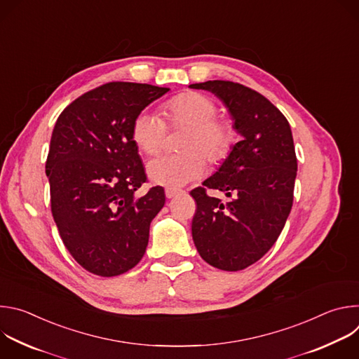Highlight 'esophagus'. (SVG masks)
Masks as SVG:
<instances>
[{
  "mask_svg": "<svg viewBox=\"0 0 359 359\" xmlns=\"http://www.w3.org/2000/svg\"><path fill=\"white\" fill-rule=\"evenodd\" d=\"M165 193H166V197H168V198H173V197H176V196L183 194L184 191L180 190V189H166Z\"/></svg>",
  "mask_w": 359,
  "mask_h": 359,
  "instance_id": "34e87169",
  "label": "esophagus"
}]
</instances>
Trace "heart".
Returning a JSON list of instances; mask_svg holds the SVG:
<instances>
[{"label":"heart","mask_w":359,"mask_h":359,"mask_svg":"<svg viewBox=\"0 0 359 359\" xmlns=\"http://www.w3.org/2000/svg\"><path fill=\"white\" fill-rule=\"evenodd\" d=\"M215 100L200 92H182L162 107V114L170 128H187L182 142V150L176 156H162L151 161L147 175L153 183L176 189L203 176L206 161L220 162L229 156L236 130L230 119L216 116ZM166 136V125L156 114L140 112L132 123V139L147 156H156L162 150Z\"/></svg>","instance_id":"b5f03b06"}]
</instances>
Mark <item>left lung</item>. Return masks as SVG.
Segmentation results:
<instances>
[{
  "instance_id": "left-lung-1",
  "label": "left lung",
  "mask_w": 359,
  "mask_h": 359,
  "mask_svg": "<svg viewBox=\"0 0 359 359\" xmlns=\"http://www.w3.org/2000/svg\"><path fill=\"white\" fill-rule=\"evenodd\" d=\"M190 88L215 93L243 136L219 170L190 191L197 204L193 241L210 266L244 270L273 247L292 208L297 156L291 128L267 97L244 85L208 81ZM206 188L224 191L231 198L223 203Z\"/></svg>"
}]
</instances>
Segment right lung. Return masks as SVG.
<instances>
[{
	"instance_id": "1",
	"label": "right lung",
	"mask_w": 359,
	"mask_h": 359,
	"mask_svg": "<svg viewBox=\"0 0 359 359\" xmlns=\"http://www.w3.org/2000/svg\"><path fill=\"white\" fill-rule=\"evenodd\" d=\"M168 90L109 82L75 99L55 123L45 163L50 212L65 247L92 274L115 277L133 269L165 206L161 186L136 196L146 173L132 123Z\"/></svg>"
}]
</instances>
